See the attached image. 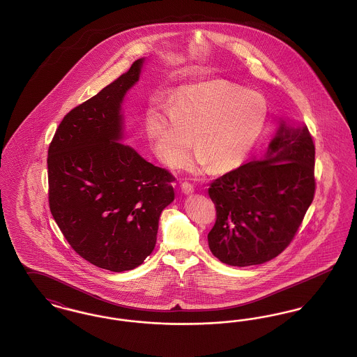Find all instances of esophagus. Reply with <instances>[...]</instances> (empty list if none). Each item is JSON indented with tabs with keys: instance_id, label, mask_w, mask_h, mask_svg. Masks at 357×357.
<instances>
[{
	"instance_id": "esophagus-1",
	"label": "esophagus",
	"mask_w": 357,
	"mask_h": 357,
	"mask_svg": "<svg viewBox=\"0 0 357 357\" xmlns=\"http://www.w3.org/2000/svg\"><path fill=\"white\" fill-rule=\"evenodd\" d=\"M181 188H182V192H183V194H186V195L194 192V186H192L191 183H187V182L182 183V185H181Z\"/></svg>"
}]
</instances>
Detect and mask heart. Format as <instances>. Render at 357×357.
I'll use <instances>...</instances> for the list:
<instances>
[{
  "label": "heart",
  "instance_id": "obj_1",
  "mask_svg": "<svg viewBox=\"0 0 357 357\" xmlns=\"http://www.w3.org/2000/svg\"><path fill=\"white\" fill-rule=\"evenodd\" d=\"M269 119L265 98L236 84L213 80L178 89L169 107L153 102L146 109V132L158 158L171 169L229 172L252 155Z\"/></svg>",
  "mask_w": 357,
  "mask_h": 357
}]
</instances>
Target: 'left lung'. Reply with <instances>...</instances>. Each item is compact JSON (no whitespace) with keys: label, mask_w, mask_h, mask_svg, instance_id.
<instances>
[{"label":"left lung","mask_w":357,"mask_h":357,"mask_svg":"<svg viewBox=\"0 0 357 357\" xmlns=\"http://www.w3.org/2000/svg\"><path fill=\"white\" fill-rule=\"evenodd\" d=\"M208 195L217 208L207 236L214 257L241 268L277 257L314 195V144L305 124L281 120L266 153L215 179Z\"/></svg>","instance_id":"1"}]
</instances>
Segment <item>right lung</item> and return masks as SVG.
Instances as JSON below:
<instances>
[{
    "label": "right lung",
    "instance_id": "obj_1",
    "mask_svg": "<svg viewBox=\"0 0 357 357\" xmlns=\"http://www.w3.org/2000/svg\"><path fill=\"white\" fill-rule=\"evenodd\" d=\"M146 59L64 116L48 150L52 215L72 249L111 272L153 253L162 211L174 201L169 171L124 140L123 102Z\"/></svg>",
    "mask_w": 357,
    "mask_h": 357
}]
</instances>
